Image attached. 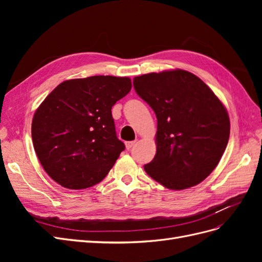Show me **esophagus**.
Here are the masks:
<instances>
[{
    "label": "esophagus",
    "mask_w": 262,
    "mask_h": 262,
    "mask_svg": "<svg viewBox=\"0 0 262 262\" xmlns=\"http://www.w3.org/2000/svg\"><path fill=\"white\" fill-rule=\"evenodd\" d=\"M136 143H137V141L125 142V147H126V149H130V148H132L134 145H136Z\"/></svg>",
    "instance_id": "obj_1"
}]
</instances>
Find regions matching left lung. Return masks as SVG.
<instances>
[{
  "instance_id": "obj_1",
  "label": "left lung",
  "mask_w": 262,
  "mask_h": 262,
  "mask_svg": "<svg viewBox=\"0 0 262 262\" xmlns=\"http://www.w3.org/2000/svg\"><path fill=\"white\" fill-rule=\"evenodd\" d=\"M157 119L156 154L144 169L164 187L184 190L216 167L229 138L227 110L210 87L185 70L133 78Z\"/></svg>"
}]
</instances>
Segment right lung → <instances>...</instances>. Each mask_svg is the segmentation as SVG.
Returning a JSON list of instances; mask_svg holds the SVG:
<instances>
[{"instance_id":"obj_1","label":"right lung","mask_w":262,"mask_h":262,"mask_svg":"<svg viewBox=\"0 0 262 262\" xmlns=\"http://www.w3.org/2000/svg\"><path fill=\"white\" fill-rule=\"evenodd\" d=\"M129 77L96 75L62 82L38 107L31 138L46 172L68 189L98 184L124 149L112 108L131 91Z\"/></svg>"}]
</instances>
